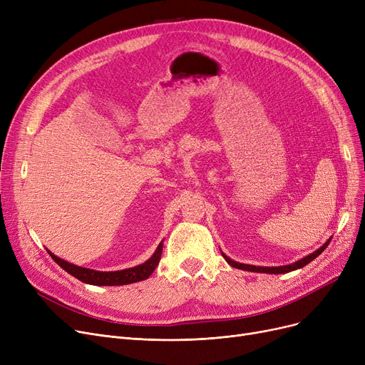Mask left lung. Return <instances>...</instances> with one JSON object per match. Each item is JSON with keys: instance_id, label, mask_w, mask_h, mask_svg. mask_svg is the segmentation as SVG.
I'll use <instances>...</instances> for the list:
<instances>
[{"instance_id": "8db88e82", "label": "left lung", "mask_w": 365, "mask_h": 365, "mask_svg": "<svg viewBox=\"0 0 365 365\" xmlns=\"http://www.w3.org/2000/svg\"><path fill=\"white\" fill-rule=\"evenodd\" d=\"M330 241H331V238H330L327 242H325L321 248H318L317 252H314V253H311L309 256H306V257H303V259L297 260L296 263L287 264V266H275V267L266 266V267H263V266H253V264L238 263V262H235V260H232V259H229V257H227V256H225V255H223V257H225V260H226L229 264H231L232 267H237V269L250 271V272H263V274H287V272H292V271L300 269V267H303V266H306L308 263H311L315 257H318V256L325 250V247H327V245L330 244Z\"/></svg>"}]
</instances>
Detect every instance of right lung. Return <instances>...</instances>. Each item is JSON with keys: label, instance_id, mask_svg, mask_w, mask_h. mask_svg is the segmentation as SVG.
<instances>
[{"label": "right lung", "instance_id": "add662e5", "mask_svg": "<svg viewBox=\"0 0 365 365\" xmlns=\"http://www.w3.org/2000/svg\"><path fill=\"white\" fill-rule=\"evenodd\" d=\"M161 253H163V242H160L157 252L153 253L152 257L149 260H146L145 263H142L139 266L130 267V269L113 271V272H101V271H94V269H87V267H81V266L68 263V262L59 259L57 256H54L53 253H50V256L57 264L62 267V269H65L68 274H71L72 277H75L76 279H80L86 284H91V285H125V284L146 279L153 271H155V267L158 266L160 259H161Z\"/></svg>", "mask_w": 365, "mask_h": 365}]
</instances>
